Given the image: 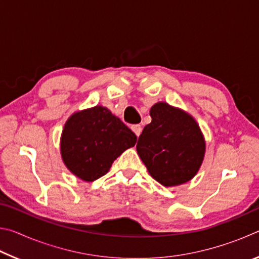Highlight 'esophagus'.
<instances>
[{
	"label": "esophagus",
	"mask_w": 259,
	"mask_h": 259,
	"mask_svg": "<svg viewBox=\"0 0 259 259\" xmlns=\"http://www.w3.org/2000/svg\"><path fill=\"white\" fill-rule=\"evenodd\" d=\"M131 130L134 131L135 135L137 136V137H139V135L142 134V126H140L139 124H134V125H131Z\"/></svg>",
	"instance_id": "obj_1"
}]
</instances>
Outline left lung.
Masks as SVG:
<instances>
[{
  "label": "left lung",
  "mask_w": 259,
  "mask_h": 259,
  "mask_svg": "<svg viewBox=\"0 0 259 259\" xmlns=\"http://www.w3.org/2000/svg\"><path fill=\"white\" fill-rule=\"evenodd\" d=\"M150 115L152 122L144 128L136 146L148 172L165 187L191 181L205 153L199 124L188 113L163 102L153 105Z\"/></svg>",
  "instance_id": "left-lung-1"
}]
</instances>
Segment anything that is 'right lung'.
Segmentation results:
<instances>
[{
    "label": "right lung",
    "mask_w": 259,
    "mask_h": 259,
    "mask_svg": "<svg viewBox=\"0 0 259 259\" xmlns=\"http://www.w3.org/2000/svg\"><path fill=\"white\" fill-rule=\"evenodd\" d=\"M136 142V135L119 117L106 107L95 106L75 112L66 121L60 138L61 159L76 177L94 182Z\"/></svg>",
    "instance_id": "right-lung-1"
}]
</instances>
